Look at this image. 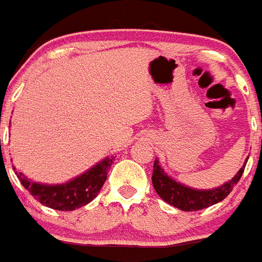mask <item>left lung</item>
Masks as SVG:
<instances>
[{
  "mask_svg": "<svg viewBox=\"0 0 262 262\" xmlns=\"http://www.w3.org/2000/svg\"><path fill=\"white\" fill-rule=\"evenodd\" d=\"M248 161V160H246ZM245 165L238 171L237 175L230 180L225 183L223 186L214 188V190H193L190 187H186L180 183L172 180L169 176H167L161 167L159 165V160H155L153 163V173L152 183L159 196L165 201L168 205L179 208L182 211H198L203 210L210 206L215 205L218 202L223 201L229 193L233 191L234 186L239 182Z\"/></svg>",
  "mask_w": 262,
  "mask_h": 262,
  "instance_id": "obj_1",
  "label": "left lung"
}]
</instances>
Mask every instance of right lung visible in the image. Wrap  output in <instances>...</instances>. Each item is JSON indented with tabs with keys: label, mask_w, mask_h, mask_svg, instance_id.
Instances as JSON below:
<instances>
[{
	"label": "right lung",
	"mask_w": 262,
	"mask_h": 262,
	"mask_svg": "<svg viewBox=\"0 0 262 262\" xmlns=\"http://www.w3.org/2000/svg\"><path fill=\"white\" fill-rule=\"evenodd\" d=\"M114 157H106L105 160L98 163L90 171L84 172L71 182L57 186H46L40 183H33L21 172L16 171V175L25 190L47 207L60 210V211H72L76 208L86 206L98 195L103 186L107 171L113 164ZM13 169L16 168L13 167Z\"/></svg>",
	"instance_id": "add662e5"
}]
</instances>
